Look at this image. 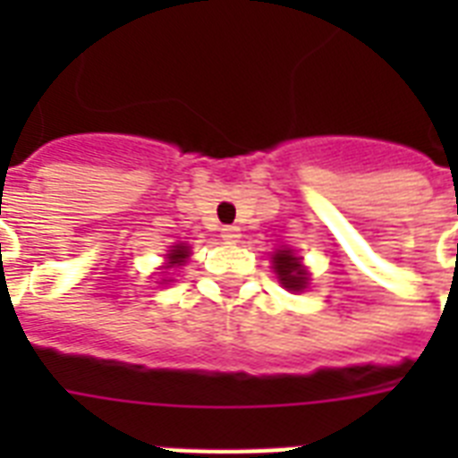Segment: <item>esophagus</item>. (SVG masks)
Masks as SVG:
<instances>
[{
    "mask_svg": "<svg viewBox=\"0 0 458 458\" xmlns=\"http://www.w3.org/2000/svg\"><path fill=\"white\" fill-rule=\"evenodd\" d=\"M221 237L225 242H237V240H240V228H237V225H223Z\"/></svg>",
    "mask_w": 458,
    "mask_h": 458,
    "instance_id": "obj_1",
    "label": "esophagus"
}]
</instances>
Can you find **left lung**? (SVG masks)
I'll list each match as a JSON object with an SVG mask.
<instances>
[{
  "label": "left lung",
  "mask_w": 458,
  "mask_h": 458,
  "mask_svg": "<svg viewBox=\"0 0 458 458\" xmlns=\"http://www.w3.org/2000/svg\"><path fill=\"white\" fill-rule=\"evenodd\" d=\"M273 264H276V273H278L280 283L287 287V290H294L300 293L306 287V271L304 266L300 264V259L294 257L293 251L280 250L276 257H273Z\"/></svg>",
  "instance_id": "1"
}]
</instances>
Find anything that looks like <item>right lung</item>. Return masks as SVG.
<instances>
[{"label":"right lung","instance_id":"1","mask_svg":"<svg viewBox=\"0 0 458 458\" xmlns=\"http://www.w3.org/2000/svg\"><path fill=\"white\" fill-rule=\"evenodd\" d=\"M187 257V247L185 244H178V247H175V250L171 251V264H182V259Z\"/></svg>","mask_w":458,"mask_h":458}]
</instances>
